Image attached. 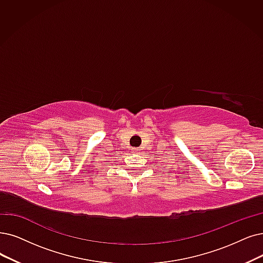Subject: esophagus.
<instances>
[{
    "label": "esophagus",
    "instance_id": "obj_1",
    "mask_svg": "<svg viewBox=\"0 0 263 263\" xmlns=\"http://www.w3.org/2000/svg\"><path fill=\"white\" fill-rule=\"evenodd\" d=\"M132 151H133L134 153H138V152L140 151V149H139V148H133Z\"/></svg>",
    "mask_w": 263,
    "mask_h": 263
}]
</instances>
